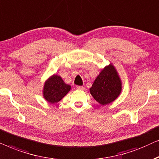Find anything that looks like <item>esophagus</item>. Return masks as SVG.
Wrapping results in <instances>:
<instances>
[{"instance_id":"1","label":"esophagus","mask_w":159,"mask_h":159,"mask_svg":"<svg viewBox=\"0 0 159 159\" xmlns=\"http://www.w3.org/2000/svg\"><path fill=\"white\" fill-rule=\"evenodd\" d=\"M76 89H77L78 90H83L84 89V87L81 86H76Z\"/></svg>"}]
</instances>
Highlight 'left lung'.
<instances>
[{
    "label": "left lung",
    "mask_w": 159,
    "mask_h": 159,
    "mask_svg": "<svg viewBox=\"0 0 159 159\" xmlns=\"http://www.w3.org/2000/svg\"><path fill=\"white\" fill-rule=\"evenodd\" d=\"M121 90V80L112 63L102 70L89 89L92 97L102 105L110 104L117 99Z\"/></svg>",
    "instance_id": "8db88e82"
}]
</instances>
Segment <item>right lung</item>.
<instances>
[{
	"mask_svg": "<svg viewBox=\"0 0 159 159\" xmlns=\"http://www.w3.org/2000/svg\"><path fill=\"white\" fill-rule=\"evenodd\" d=\"M71 89V86L66 84L58 75L51 76L45 81L43 89V96L51 104L60 102Z\"/></svg>",
	"mask_w": 159,
	"mask_h": 159,
	"instance_id": "1",
	"label": "right lung"
}]
</instances>
